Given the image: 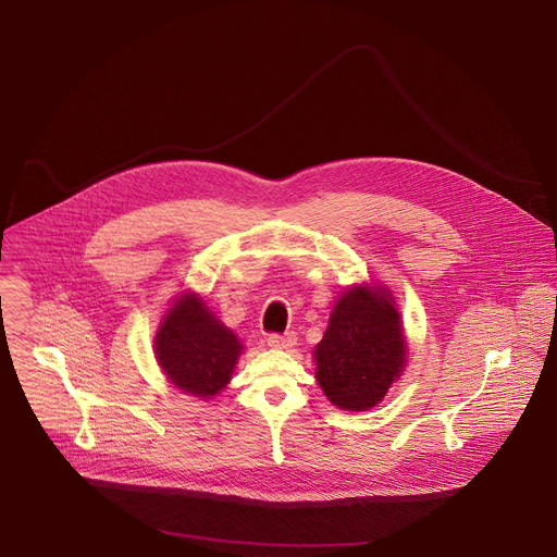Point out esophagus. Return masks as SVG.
<instances>
[{
    "instance_id": "1",
    "label": "esophagus",
    "mask_w": 557,
    "mask_h": 557,
    "mask_svg": "<svg viewBox=\"0 0 557 557\" xmlns=\"http://www.w3.org/2000/svg\"><path fill=\"white\" fill-rule=\"evenodd\" d=\"M296 338H298L296 332H285V334L274 332L268 336V345L274 349H292L296 345Z\"/></svg>"
}]
</instances>
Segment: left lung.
Here are the masks:
<instances>
[{"label":"left lung","mask_w":557,"mask_h":557,"mask_svg":"<svg viewBox=\"0 0 557 557\" xmlns=\"http://www.w3.org/2000/svg\"><path fill=\"white\" fill-rule=\"evenodd\" d=\"M315 360L319 386L336 407L364 411L377 405L405 364L393 300L367 287L343 294L315 347Z\"/></svg>","instance_id":"1"}]
</instances>
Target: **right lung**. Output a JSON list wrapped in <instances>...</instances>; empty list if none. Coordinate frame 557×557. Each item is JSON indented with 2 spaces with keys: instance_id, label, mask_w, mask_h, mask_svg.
Masks as SVG:
<instances>
[{
  "instance_id": "obj_1",
  "label": "right lung",
  "mask_w": 557,
  "mask_h": 557,
  "mask_svg": "<svg viewBox=\"0 0 557 557\" xmlns=\"http://www.w3.org/2000/svg\"><path fill=\"white\" fill-rule=\"evenodd\" d=\"M239 349L236 334L195 296H182L157 334L162 371L173 386L193 397H214L230 384Z\"/></svg>"
}]
</instances>
